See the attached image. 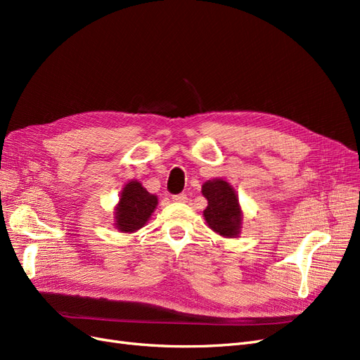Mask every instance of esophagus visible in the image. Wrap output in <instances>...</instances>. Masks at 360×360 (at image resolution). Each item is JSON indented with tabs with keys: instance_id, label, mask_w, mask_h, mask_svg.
Returning <instances> with one entry per match:
<instances>
[{
	"instance_id": "obj_1",
	"label": "esophagus",
	"mask_w": 360,
	"mask_h": 360,
	"mask_svg": "<svg viewBox=\"0 0 360 360\" xmlns=\"http://www.w3.org/2000/svg\"><path fill=\"white\" fill-rule=\"evenodd\" d=\"M188 200V195L186 193H177V195H172V201H177V202H186Z\"/></svg>"
}]
</instances>
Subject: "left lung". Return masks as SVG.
<instances>
[{"mask_svg":"<svg viewBox=\"0 0 360 360\" xmlns=\"http://www.w3.org/2000/svg\"><path fill=\"white\" fill-rule=\"evenodd\" d=\"M201 192L207 200L202 214L212 230L224 237H237L240 234L243 213L231 184L222 179L207 180Z\"/></svg>","mask_w":360,"mask_h":360,"instance_id":"1","label":"left lung"}]
</instances>
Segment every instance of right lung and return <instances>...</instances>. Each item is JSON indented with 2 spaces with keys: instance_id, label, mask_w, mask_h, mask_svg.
<instances>
[{
  "instance_id": "obj_1",
  "label": "right lung",
  "mask_w": 360,
  "mask_h": 360,
  "mask_svg": "<svg viewBox=\"0 0 360 360\" xmlns=\"http://www.w3.org/2000/svg\"><path fill=\"white\" fill-rule=\"evenodd\" d=\"M156 205V195L147 192L136 180L129 181L124 184L115 207V228L122 233H135L147 224Z\"/></svg>"
}]
</instances>
